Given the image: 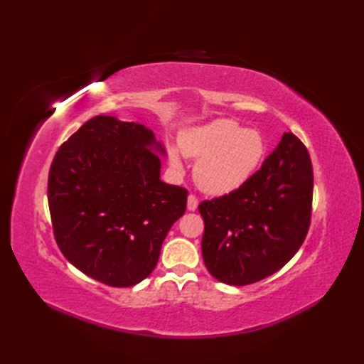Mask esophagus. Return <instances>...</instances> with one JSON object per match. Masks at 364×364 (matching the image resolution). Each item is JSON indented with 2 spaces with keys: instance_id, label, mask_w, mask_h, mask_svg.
Instances as JSON below:
<instances>
[{
  "instance_id": "obj_1",
  "label": "esophagus",
  "mask_w": 364,
  "mask_h": 364,
  "mask_svg": "<svg viewBox=\"0 0 364 364\" xmlns=\"http://www.w3.org/2000/svg\"><path fill=\"white\" fill-rule=\"evenodd\" d=\"M197 206H198V198L194 194H189V197H188V210L196 211Z\"/></svg>"
}]
</instances>
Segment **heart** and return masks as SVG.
Returning <instances> with one entry per match:
<instances>
[{
  "label": "heart",
  "instance_id": "obj_1",
  "mask_svg": "<svg viewBox=\"0 0 364 364\" xmlns=\"http://www.w3.org/2000/svg\"><path fill=\"white\" fill-rule=\"evenodd\" d=\"M181 151L197 159L196 181L208 194L222 196L249 180L264 154V141L257 129H244L237 122L219 119L191 129L180 141ZM180 167V158L170 153Z\"/></svg>",
  "mask_w": 364,
  "mask_h": 364
}]
</instances>
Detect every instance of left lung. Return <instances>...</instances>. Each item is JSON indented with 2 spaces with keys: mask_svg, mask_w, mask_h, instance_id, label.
Instances as JSON below:
<instances>
[{
  "mask_svg": "<svg viewBox=\"0 0 364 364\" xmlns=\"http://www.w3.org/2000/svg\"><path fill=\"white\" fill-rule=\"evenodd\" d=\"M313 166L306 146L284 133L261 168L237 189L198 205L202 255L222 283L244 286L275 274L304 244L311 220Z\"/></svg>",
  "mask_w": 364,
  "mask_h": 364,
  "instance_id": "obj_1",
  "label": "left lung"
}]
</instances>
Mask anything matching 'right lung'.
I'll return each instance as SVG.
<instances>
[{"label":"right lung","instance_id":"1","mask_svg":"<svg viewBox=\"0 0 364 364\" xmlns=\"http://www.w3.org/2000/svg\"><path fill=\"white\" fill-rule=\"evenodd\" d=\"M164 146L141 123L87 120L59 146L48 175L58 247L82 274L128 288L156 267L188 191L161 181Z\"/></svg>","mask_w":364,"mask_h":364}]
</instances>
